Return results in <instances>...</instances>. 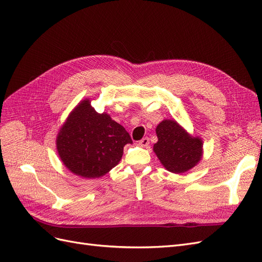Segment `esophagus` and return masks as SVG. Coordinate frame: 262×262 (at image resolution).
<instances>
[{"instance_id": "obj_1", "label": "esophagus", "mask_w": 262, "mask_h": 262, "mask_svg": "<svg viewBox=\"0 0 262 262\" xmlns=\"http://www.w3.org/2000/svg\"><path fill=\"white\" fill-rule=\"evenodd\" d=\"M149 144V139L148 138H143L141 141H139V145L141 147H146Z\"/></svg>"}]
</instances>
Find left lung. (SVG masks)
<instances>
[{
    "mask_svg": "<svg viewBox=\"0 0 262 262\" xmlns=\"http://www.w3.org/2000/svg\"><path fill=\"white\" fill-rule=\"evenodd\" d=\"M158 141L153 150L164 167L173 173H182L193 168L201 161L203 142L189 134L175 120L165 119L156 126Z\"/></svg>",
    "mask_w": 262,
    "mask_h": 262,
    "instance_id": "1",
    "label": "left lung"
}]
</instances>
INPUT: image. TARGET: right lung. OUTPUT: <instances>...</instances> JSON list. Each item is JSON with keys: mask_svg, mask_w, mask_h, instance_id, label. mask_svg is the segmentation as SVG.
I'll return each mask as SVG.
<instances>
[{"mask_svg": "<svg viewBox=\"0 0 262 262\" xmlns=\"http://www.w3.org/2000/svg\"><path fill=\"white\" fill-rule=\"evenodd\" d=\"M57 150L66 167L83 178H99L121 161L129 133L108 114H98L86 98L70 113L57 136Z\"/></svg>", "mask_w": 262, "mask_h": 262, "instance_id": "right-lung-1", "label": "right lung"}]
</instances>
